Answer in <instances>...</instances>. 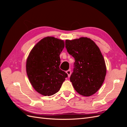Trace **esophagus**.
<instances>
[{"label": "esophagus", "mask_w": 127, "mask_h": 127, "mask_svg": "<svg viewBox=\"0 0 127 127\" xmlns=\"http://www.w3.org/2000/svg\"><path fill=\"white\" fill-rule=\"evenodd\" d=\"M71 70H70V69H69V70H67L66 71V73L67 74V75H68V77H69L70 76V75H71Z\"/></svg>", "instance_id": "obj_1"}]
</instances>
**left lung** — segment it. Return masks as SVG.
Here are the masks:
<instances>
[{
	"instance_id": "left-lung-1",
	"label": "left lung",
	"mask_w": 127,
	"mask_h": 127,
	"mask_svg": "<svg viewBox=\"0 0 127 127\" xmlns=\"http://www.w3.org/2000/svg\"><path fill=\"white\" fill-rule=\"evenodd\" d=\"M65 44L67 52L75 60L70 77L75 90L84 96L93 95L101 87L106 72L100 50L87 37L66 40Z\"/></svg>"
}]
</instances>
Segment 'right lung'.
Wrapping results in <instances>:
<instances>
[{"instance_id": "1", "label": "right lung", "mask_w": 127, "mask_h": 127, "mask_svg": "<svg viewBox=\"0 0 127 127\" xmlns=\"http://www.w3.org/2000/svg\"><path fill=\"white\" fill-rule=\"evenodd\" d=\"M64 41L54 37L42 39L34 46L27 59V75L32 86L38 93L51 96L57 93L68 77L61 70L60 54Z\"/></svg>"}]
</instances>
